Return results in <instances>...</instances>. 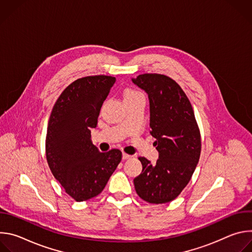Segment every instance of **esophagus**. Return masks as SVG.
<instances>
[{"instance_id": "1", "label": "esophagus", "mask_w": 252, "mask_h": 252, "mask_svg": "<svg viewBox=\"0 0 252 252\" xmlns=\"http://www.w3.org/2000/svg\"><path fill=\"white\" fill-rule=\"evenodd\" d=\"M131 158L130 155H127V154H126V153H123V159H128V158Z\"/></svg>"}]
</instances>
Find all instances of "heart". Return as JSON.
<instances>
[{"mask_svg": "<svg viewBox=\"0 0 252 252\" xmlns=\"http://www.w3.org/2000/svg\"><path fill=\"white\" fill-rule=\"evenodd\" d=\"M142 94L135 91V90H131V89H128L126 91L125 93V97H132V96H136V95H141Z\"/></svg>", "mask_w": 252, "mask_h": 252, "instance_id": "b5f03b06", "label": "heart"}]
</instances>
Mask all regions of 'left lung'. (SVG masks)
<instances>
[{
    "mask_svg": "<svg viewBox=\"0 0 252 252\" xmlns=\"http://www.w3.org/2000/svg\"><path fill=\"white\" fill-rule=\"evenodd\" d=\"M132 83L149 94L151 134L158 152L156 164L138 158L142 171L133 179L134 189L143 200L166 203L181 194L194 172L201 151L199 128L189 99L175 81L142 74Z\"/></svg>",
    "mask_w": 252,
    "mask_h": 252,
    "instance_id": "obj_1",
    "label": "left lung"
}]
</instances>
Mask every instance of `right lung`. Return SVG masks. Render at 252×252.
<instances>
[{
	"label": "right lung",
	"mask_w": 252,
	"mask_h": 252,
	"mask_svg": "<svg viewBox=\"0 0 252 252\" xmlns=\"http://www.w3.org/2000/svg\"><path fill=\"white\" fill-rule=\"evenodd\" d=\"M116 78L90 76L68 85L50 116L46 157L50 169L76 201L98 195L122 160L120 150L100 153L91 140L100 107Z\"/></svg>",
	"instance_id": "add662e5"
}]
</instances>
